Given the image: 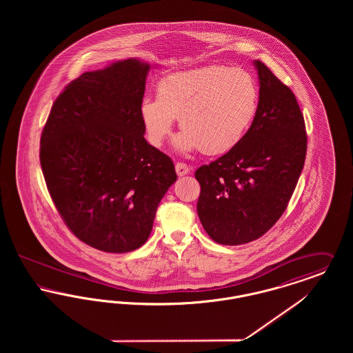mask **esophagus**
Masks as SVG:
<instances>
[{"instance_id": "34e87169", "label": "esophagus", "mask_w": 353, "mask_h": 353, "mask_svg": "<svg viewBox=\"0 0 353 353\" xmlns=\"http://www.w3.org/2000/svg\"><path fill=\"white\" fill-rule=\"evenodd\" d=\"M189 167L185 164V163H177L176 164V173L181 177V176H185V174H188L189 173Z\"/></svg>"}]
</instances>
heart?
I'll use <instances>...</instances> for the list:
<instances>
[{
  "mask_svg": "<svg viewBox=\"0 0 353 353\" xmlns=\"http://www.w3.org/2000/svg\"><path fill=\"white\" fill-rule=\"evenodd\" d=\"M157 99L145 98L139 114L145 136L160 148L176 120L184 128L174 139L181 153L223 154L245 139L258 111L259 92L252 74L239 68L206 66L164 77Z\"/></svg>",
  "mask_w": 353,
  "mask_h": 353,
  "instance_id": "1",
  "label": "heart"
}]
</instances>
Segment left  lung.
Wrapping results in <instances>:
<instances>
[{
    "mask_svg": "<svg viewBox=\"0 0 353 353\" xmlns=\"http://www.w3.org/2000/svg\"><path fill=\"white\" fill-rule=\"evenodd\" d=\"M258 111L245 139L194 176L201 186L197 213L221 245L258 239L281 219L302 173L307 134L292 91L261 61Z\"/></svg>",
    "mask_w": 353,
    "mask_h": 353,
    "instance_id": "1",
    "label": "left lung"
}]
</instances>
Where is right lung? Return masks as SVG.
<instances>
[{
	"mask_svg": "<svg viewBox=\"0 0 353 353\" xmlns=\"http://www.w3.org/2000/svg\"><path fill=\"white\" fill-rule=\"evenodd\" d=\"M151 65L130 58L87 71L57 98L39 160L61 217L84 243L134 252L177 180L173 161L144 139L139 114Z\"/></svg>",
	"mask_w": 353,
	"mask_h": 353,
	"instance_id": "add662e5",
	"label": "right lung"
}]
</instances>
